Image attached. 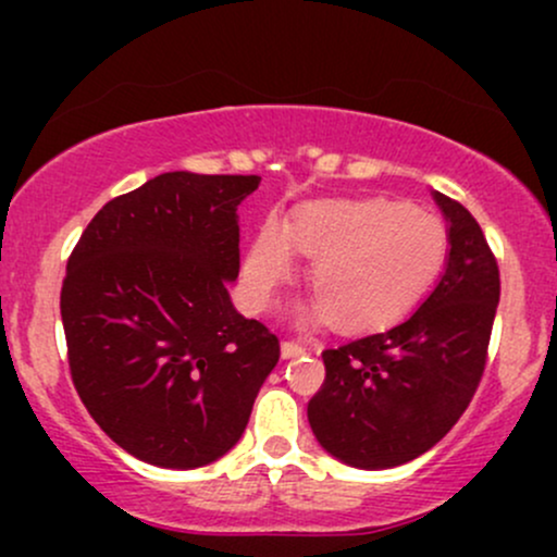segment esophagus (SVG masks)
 Here are the masks:
<instances>
[{
    "mask_svg": "<svg viewBox=\"0 0 557 557\" xmlns=\"http://www.w3.org/2000/svg\"><path fill=\"white\" fill-rule=\"evenodd\" d=\"M306 354V345L296 341H283V359H296V356Z\"/></svg>",
    "mask_w": 557,
    "mask_h": 557,
    "instance_id": "esophagus-1",
    "label": "esophagus"
}]
</instances>
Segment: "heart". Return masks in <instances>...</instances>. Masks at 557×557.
<instances>
[{
  "mask_svg": "<svg viewBox=\"0 0 557 557\" xmlns=\"http://www.w3.org/2000/svg\"><path fill=\"white\" fill-rule=\"evenodd\" d=\"M314 259L309 287L314 317H330L337 330H372L406 314L437 277L447 235L432 214L413 212L385 198L317 201L287 222H264L246 257L248 293L270 306L280 285L296 272V253Z\"/></svg>",
  "mask_w": 557,
  "mask_h": 557,
  "instance_id": "1",
  "label": "heart"
}]
</instances>
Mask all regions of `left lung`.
<instances>
[{
  "label": "left lung",
  "mask_w": 557,
  "mask_h": 557,
  "mask_svg": "<svg viewBox=\"0 0 557 557\" xmlns=\"http://www.w3.org/2000/svg\"><path fill=\"white\" fill-rule=\"evenodd\" d=\"M450 222V257L406 322L322 350L309 400L319 445L356 469H389L426 453L474 398L500 300V270L466 207L434 194Z\"/></svg>",
  "instance_id": "obj_1"
}]
</instances>
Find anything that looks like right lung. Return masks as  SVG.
Instances as JSON below:
<instances>
[{
    "instance_id": "right-lung-1",
    "label": "right lung",
    "mask_w": 557,
    "mask_h": 557,
    "mask_svg": "<svg viewBox=\"0 0 557 557\" xmlns=\"http://www.w3.org/2000/svg\"><path fill=\"white\" fill-rule=\"evenodd\" d=\"M259 181L164 172L104 203L70 253V376L140 461L196 469L225 456L280 361L277 335L227 296L240 272L235 209Z\"/></svg>"
}]
</instances>
